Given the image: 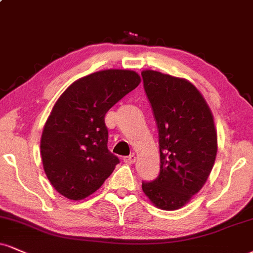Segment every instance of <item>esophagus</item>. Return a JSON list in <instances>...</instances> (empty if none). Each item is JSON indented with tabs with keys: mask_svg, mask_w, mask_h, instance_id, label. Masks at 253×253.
I'll return each instance as SVG.
<instances>
[{
	"mask_svg": "<svg viewBox=\"0 0 253 253\" xmlns=\"http://www.w3.org/2000/svg\"><path fill=\"white\" fill-rule=\"evenodd\" d=\"M135 160H136L135 154H130V156L124 158V161H125V163H126V164H128V165H132V164H134Z\"/></svg>",
	"mask_w": 253,
	"mask_h": 253,
	"instance_id": "obj_1",
	"label": "esophagus"
}]
</instances>
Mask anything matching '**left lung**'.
<instances>
[{
  "label": "left lung",
  "mask_w": 253,
  "mask_h": 253,
  "mask_svg": "<svg viewBox=\"0 0 253 253\" xmlns=\"http://www.w3.org/2000/svg\"><path fill=\"white\" fill-rule=\"evenodd\" d=\"M144 87L159 129L160 173L142 191L154 206L181 209L208 181L218 151L217 129L205 97L186 79L146 69Z\"/></svg>",
  "instance_id": "obj_1"
}]
</instances>
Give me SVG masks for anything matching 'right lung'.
Listing matches in <instances>:
<instances>
[{
	"label": "right lung",
	"mask_w": 253,
	"mask_h": 253,
	"mask_svg": "<svg viewBox=\"0 0 253 253\" xmlns=\"http://www.w3.org/2000/svg\"><path fill=\"white\" fill-rule=\"evenodd\" d=\"M129 69H105L74 81L61 94L41 135V159L48 180L69 200H82L102 186L119 159L107 148L105 115L139 86Z\"/></svg>",
	"instance_id": "1"
}]
</instances>
